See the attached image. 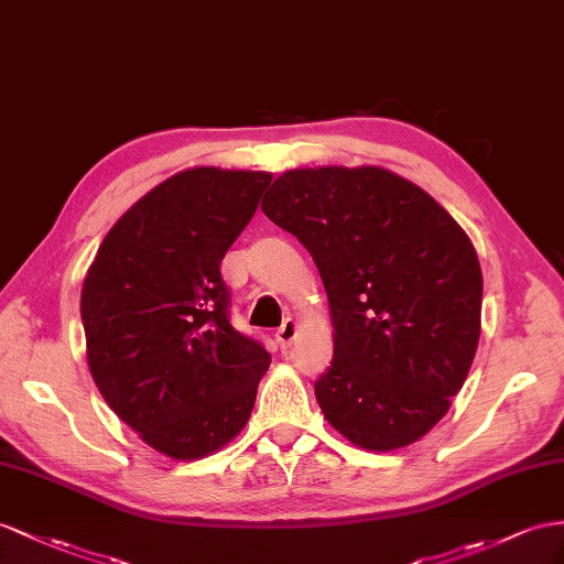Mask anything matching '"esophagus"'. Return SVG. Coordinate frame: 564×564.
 I'll return each instance as SVG.
<instances>
[{"instance_id": "esophagus-1", "label": "esophagus", "mask_w": 564, "mask_h": 564, "mask_svg": "<svg viewBox=\"0 0 564 564\" xmlns=\"http://www.w3.org/2000/svg\"><path fill=\"white\" fill-rule=\"evenodd\" d=\"M295 336H297V324L293 319H285L276 330V340L283 345V348H288V345L295 340Z\"/></svg>"}]
</instances>
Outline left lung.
Segmentation results:
<instances>
[{
  "instance_id": "obj_1",
  "label": "left lung",
  "mask_w": 564,
  "mask_h": 564,
  "mask_svg": "<svg viewBox=\"0 0 564 564\" xmlns=\"http://www.w3.org/2000/svg\"><path fill=\"white\" fill-rule=\"evenodd\" d=\"M262 212L322 273L336 334L314 393L328 424L365 451L420 441L451 410L479 345L484 279L469 236L381 166L285 171Z\"/></svg>"
}]
</instances>
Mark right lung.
Here are the masks:
<instances>
[{
	"label": "right lung",
	"instance_id": "obj_1",
	"mask_svg": "<svg viewBox=\"0 0 564 564\" xmlns=\"http://www.w3.org/2000/svg\"><path fill=\"white\" fill-rule=\"evenodd\" d=\"M269 183L267 171L176 173L111 226L83 281L99 393L166 457H207L252 414L271 355L230 326L221 259Z\"/></svg>",
	"mask_w": 564,
	"mask_h": 564
}]
</instances>
